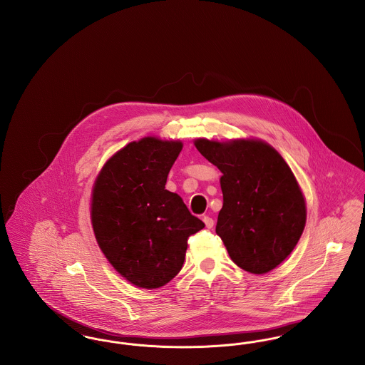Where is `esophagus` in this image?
<instances>
[{
	"instance_id": "obj_1",
	"label": "esophagus",
	"mask_w": 365,
	"mask_h": 365,
	"mask_svg": "<svg viewBox=\"0 0 365 365\" xmlns=\"http://www.w3.org/2000/svg\"><path fill=\"white\" fill-rule=\"evenodd\" d=\"M202 220H204V223H205V226H207V228H212L213 227V219L212 217H209V216H204L202 217Z\"/></svg>"
}]
</instances>
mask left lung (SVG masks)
<instances>
[{"instance_id": "obj_1", "label": "left lung", "mask_w": 365, "mask_h": 365, "mask_svg": "<svg viewBox=\"0 0 365 365\" xmlns=\"http://www.w3.org/2000/svg\"><path fill=\"white\" fill-rule=\"evenodd\" d=\"M216 165L223 192L216 234L240 268L264 275L294 250L307 223V202L292 168L259 138L194 139Z\"/></svg>"}]
</instances>
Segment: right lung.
<instances>
[{"label":"right lung","mask_w":365,"mask_h":365,"mask_svg":"<svg viewBox=\"0 0 365 365\" xmlns=\"http://www.w3.org/2000/svg\"><path fill=\"white\" fill-rule=\"evenodd\" d=\"M183 148L179 139L143 137L106 160L90 202L96 241L123 278L140 289L167 284L182 269L187 238L205 225L165 189Z\"/></svg>","instance_id":"1"}]
</instances>
